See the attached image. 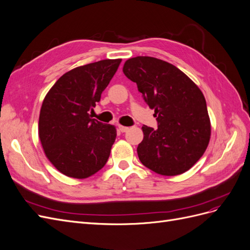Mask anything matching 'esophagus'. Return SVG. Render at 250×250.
I'll return each mask as SVG.
<instances>
[{"mask_svg":"<svg viewBox=\"0 0 250 250\" xmlns=\"http://www.w3.org/2000/svg\"><path fill=\"white\" fill-rule=\"evenodd\" d=\"M119 130L121 132H127L128 130H129V127H126V126H123V125H119Z\"/></svg>","mask_w":250,"mask_h":250,"instance_id":"34e87169","label":"esophagus"}]
</instances>
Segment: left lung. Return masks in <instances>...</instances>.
Returning a JSON list of instances; mask_svg holds the SVG:
<instances>
[{
    "label": "left lung",
    "mask_w": 250,
    "mask_h": 250,
    "mask_svg": "<svg viewBox=\"0 0 250 250\" xmlns=\"http://www.w3.org/2000/svg\"><path fill=\"white\" fill-rule=\"evenodd\" d=\"M123 72L137 83L158 124L157 129L142 127L144 139L137 149L141 163L165 176L190 170L210 138V121L200 88L175 65L150 56L126 60Z\"/></svg>",
    "instance_id": "obj_1"
}]
</instances>
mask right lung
I'll return each mask as SVG.
<instances>
[{"label":"right lung","mask_w":250,"mask_h":250,"mask_svg":"<svg viewBox=\"0 0 250 250\" xmlns=\"http://www.w3.org/2000/svg\"><path fill=\"white\" fill-rule=\"evenodd\" d=\"M122 59H104L66 72L46 95L39 137L51 164L65 176L83 179L106 164L116 127L92 118L96 103Z\"/></svg>","instance_id":"1"}]
</instances>
